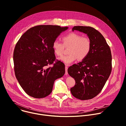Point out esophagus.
Masks as SVG:
<instances>
[{"label":"esophagus","mask_w":126,"mask_h":126,"mask_svg":"<svg viewBox=\"0 0 126 126\" xmlns=\"http://www.w3.org/2000/svg\"><path fill=\"white\" fill-rule=\"evenodd\" d=\"M67 70H68V67L67 66H65V75H68V71H67Z\"/></svg>","instance_id":"1"}]
</instances>
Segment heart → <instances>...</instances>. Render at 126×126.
<instances>
[{
    "label": "heart",
    "mask_w": 126,
    "mask_h": 126,
    "mask_svg": "<svg viewBox=\"0 0 126 126\" xmlns=\"http://www.w3.org/2000/svg\"><path fill=\"white\" fill-rule=\"evenodd\" d=\"M63 43L55 40L52 43V48L55 54L61 56L64 52V47L69 46L68 55L63 56L59 59L66 64L72 63L78 58L82 60L86 58L90 53L91 45L89 39L75 32L70 33L62 37Z\"/></svg>",
    "instance_id": "b5f03b06"
}]
</instances>
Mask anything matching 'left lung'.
<instances>
[{
    "label": "left lung",
    "mask_w": 126,
    "mask_h": 126,
    "mask_svg": "<svg viewBox=\"0 0 126 126\" xmlns=\"http://www.w3.org/2000/svg\"><path fill=\"white\" fill-rule=\"evenodd\" d=\"M74 30L86 34L91 47L86 58L68 69V74L76 82L70 91L78 99H91L100 93L111 74V52L103 36L95 28L76 26L72 28V31Z\"/></svg>",
    "instance_id": "obj_1"
}]
</instances>
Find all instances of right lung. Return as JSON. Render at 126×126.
<instances>
[{"label": "right lung", "mask_w": 126, "mask_h": 126, "mask_svg": "<svg viewBox=\"0 0 126 126\" xmlns=\"http://www.w3.org/2000/svg\"><path fill=\"white\" fill-rule=\"evenodd\" d=\"M68 28L58 25L36 26L27 30L17 42L13 52L15 74L30 96L39 99L48 96L55 80L64 75V63L58 60L54 63L56 57L52 43Z\"/></svg>", "instance_id": "right-lung-1"}]
</instances>
